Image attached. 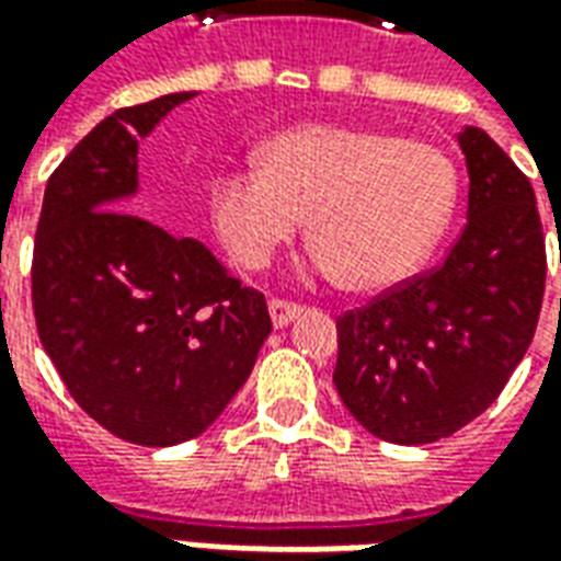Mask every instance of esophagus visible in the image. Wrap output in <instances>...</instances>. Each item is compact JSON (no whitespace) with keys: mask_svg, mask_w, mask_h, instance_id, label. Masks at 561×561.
Wrapping results in <instances>:
<instances>
[{"mask_svg":"<svg viewBox=\"0 0 561 561\" xmlns=\"http://www.w3.org/2000/svg\"><path fill=\"white\" fill-rule=\"evenodd\" d=\"M304 312V306L291 304V300H282V297H273L270 300V318H273V328H285L291 324L294 318Z\"/></svg>","mask_w":561,"mask_h":561,"instance_id":"esophagus-1","label":"esophagus"}]
</instances>
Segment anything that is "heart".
Wrapping results in <instances>:
<instances>
[{
	"label": "heart",
	"instance_id": "obj_1",
	"mask_svg": "<svg viewBox=\"0 0 561 561\" xmlns=\"http://www.w3.org/2000/svg\"><path fill=\"white\" fill-rule=\"evenodd\" d=\"M261 168L209 183V216L228 255L264 270L304 216L316 267L357 291L409 279L442 240L457 204L445 149L378 128L304 123L261 147Z\"/></svg>",
	"mask_w": 561,
	"mask_h": 561
}]
</instances>
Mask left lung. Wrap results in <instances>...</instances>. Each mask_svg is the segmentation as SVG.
<instances>
[{
    "instance_id": "8db88e82",
    "label": "left lung",
    "mask_w": 561,
    "mask_h": 561,
    "mask_svg": "<svg viewBox=\"0 0 561 561\" xmlns=\"http://www.w3.org/2000/svg\"><path fill=\"white\" fill-rule=\"evenodd\" d=\"M457 138L469 168L457 243L336 318L333 385L354 421L393 445H430L486 412L541 316L547 252L529 176L481 128Z\"/></svg>"
}]
</instances>
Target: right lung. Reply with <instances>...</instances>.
<instances>
[{
    "label": "right lung",
    "mask_w": 561,
    "mask_h": 561,
    "mask_svg": "<svg viewBox=\"0 0 561 561\" xmlns=\"http://www.w3.org/2000/svg\"><path fill=\"white\" fill-rule=\"evenodd\" d=\"M192 95L119 107L92 128L47 180L32 252L44 352L92 421L144 447L204 433L273 330L264 294L207 245L131 213L138 140Z\"/></svg>",
    "instance_id": "1"
}]
</instances>
